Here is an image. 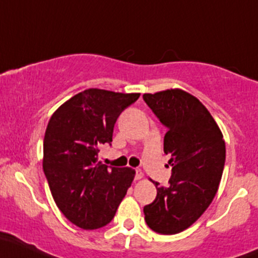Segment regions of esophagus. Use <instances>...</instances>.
Returning a JSON list of instances; mask_svg holds the SVG:
<instances>
[{"instance_id":"esophagus-1","label":"esophagus","mask_w":258,"mask_h":258,"mask_svg":"<svg viewBox=\"0 0 258 258\" xmlns=\"http://www.w3.org/2000/svg\"><path fill=\"white\" fill-rule=\"evenodd\" d=\"M135 171H136V179L137 180H141L144 176L143 171L141 170V169H135Z\"/></svg>"}]
</instances>
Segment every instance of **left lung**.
Instances as JSON below:
<instances>
[{
    "mask_svg": "<svg viewBox=\"0 0 258 258\" xmlns=\"http://www.w3.org/2000/svg\"><path fill=\"white\" fill-rule=\"evenodd\" d=\"M168 128L164 152L170 155L169 186L155 182L157 197L144 206V219L155 233L177 234L203 214L217 194L225 164V142L205 105L181 89L143 94Z\"/></svg>",
    "mask_w": 258,
    "mask_h": 258,
    "instance_id": "obj_1",
    "label": "left lung"
}]
</instances>
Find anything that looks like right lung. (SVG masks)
<instances>
[{
  "mask_svg": "<svg viewBox=\"0 0 258 258\" xmlns=\"http://www.w3.org/2000/svg\"><path fill=\"white\" fill-rule=\"evenodd\" d=\"M138 98V93L92 88L51 116L42 168L55 203L79 228L94 230L109 224L134 181V169L101 164L98 153L112 142L116 120Z\"/></svg>",
  "mask_w": 258,
  "mask_h": 258,
  "instance_id": "right-lung-1",
  "label": "right lung"
}]
</instances>
